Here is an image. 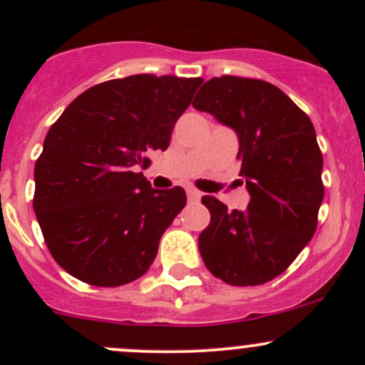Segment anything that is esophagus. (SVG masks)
Returning <instances> with one entry per match:
<instances>
[{
    "label": "esophagus",
    "instance_id": "1",
    "mask_svg": "<svg viewBox=\"0 0 365 365\" xmlns=\"http://www.w3.org/2000/svg\"><path fill=\"white\" fill-rule=\"evenodd\" d=\"M187 195H188V200H190V202H197V200L202 197V194H200L197 188H187Z\"/></svg>",
    "mask_w": 365,
    "mask_h": 365
}]
</instances>
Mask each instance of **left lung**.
<instances>
[{
  "label": "left lung",
  "instance_id": "1",
  "mask_svg": "<svg viewBox=\"0 0 365 365\" xmlns=\"http://www.w3.org/2000/svg\"><path fill=\"white\" fill-rule=\"evenodd\" d=\"M192 106L235 130L250 194L245 211H228L216 197H202L211 223L199 235L200 257L228 284L269 282L316 232L324 185L312 121L273 83L233 75L207 81Z\"/></svg>",
  "mask_w": 365,
  "mask_h": 365
}]
</instances>
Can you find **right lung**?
Returning a JSON list of instances; mask_svg holds the SVG:
<instances>
[{
    "instance_id": "add662e5",
    "label": "right lung",
    "mask_w": 365,
    "mask_h": 365,
    "mask_svg": "<svg viewBox=\"0 0 365 365\" xmlns=\"http://www.w3.org/2000/svg\"><path fill=\"white\" fill-rule=\"evenodd\" d=\"M202 78L132 75L82 92L49 128L36 161L34 211L49 252L94 287L140 278L185 207L182 187L158 190L139 168L166 150Z\"/></svg>"
}]
</instances>
